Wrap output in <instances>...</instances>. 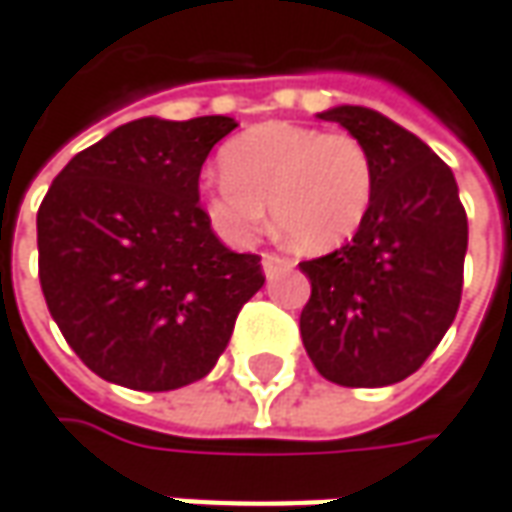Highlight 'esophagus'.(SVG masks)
I'll return each mask as SVG.
<instances>
[{"label": "esophagus", "mask_w": 512, "mask_h": 512, "mask_svg": "<svg viewBox=\"0 0 512 512\" xmlns=\"http://www.w3.org/2000/svg\"><path fill=\"white\" fill-rule=\"evenodd\" d=\"M291 269V260L283 255H274V252H263V272L266 277H274L277 272H286Z\"/></svg>", "instance_id": "obj_1"}]
</instances>
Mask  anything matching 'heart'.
I'll use <instances>...</instances> for the list:
<instances>
[{
  "label": "heart",
  "instance_id": "1",
  "mask_svg": "<svg viewBox=\"0 0 512 512\" xmlns=\"http://www.w3.org/2000/svg\"><path fill=\"white\" fill-rule=\"evenodd\" d=\"M223 175L206 181V218L232 243H252L266 223L300 252H328L351 238L374 201V161L360 138L269 121L221 152Z\"/></svg>",
  "mask_w": 512,
  "mask_h": 512
}]
</instances>
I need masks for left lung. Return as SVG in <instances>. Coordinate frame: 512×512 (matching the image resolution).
I'll list each match as a JSON object with an SVG mask.
<instances>
[{
  "label": "left lung",
  "instance_id": "obj_1",
  "mask_svg": "<svg viewBox=\"0 0 512 512\" xmlns=\"http://www.w3.org/2000/svg\"><path fill=\"white\" fill-rule=\"evenodd\" d=\"M374 161V201L345 246L303 260L311 297L300 334L314 368L345 388L411 377L462 300L467 215L450 167L414 133L368 107H334Z\"/></svg>",
  "mask_w": 512,
  "mask_h": 512
}]
</instances>
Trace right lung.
Instances as JSON below:
<instances>
[{
  "mask_svg": "<svg viewBox=\"0 0 512 512\" xmlns=\"http://www.w3.org/2000/svg\"><path fill=\"white\" fill-rule=\"evenodd\" d=\"M235 118H138L73 155L36 215L39 283L79 360L133 391L206 377L266 274L203 212L201 167Z\"/></svg>",
  "mask_w": 512,
  "mask_h": 512,
  "instance_id": "add662e5",
  "label": "right lung"
}]
</instances>
